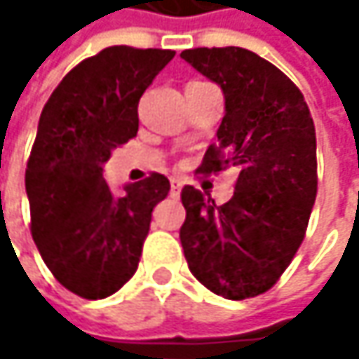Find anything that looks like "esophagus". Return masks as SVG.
Segmentation results:
<instances>
[{"label":"esophagus","mask_w":359,"mask_h":359,"mask_svg":"<svg viewBox=\"0 0 359 359\" xmlns=\"http://www.w3.org/2000/svg\"><path fill=\"white\" fill-rule=\"evenodd\" d=\"M170 189H172V193H179L180 189H182V180L170 179Z\"/></svg>","instance_id":"obj_1"}]
</instances>
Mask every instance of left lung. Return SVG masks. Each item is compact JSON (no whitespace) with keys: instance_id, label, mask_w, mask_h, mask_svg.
<instances>
[{"instance_id":"obj_1","label":"left lung","mask_w":359,"mask_h":359,"mask_svg":"<svg viewBox=\"0 0 359 359\" xmlns=\"http://www.w3.org/2000/svg\"><path fill=\"white\" fill-rule=\"evenodd\" d=\"M180 57L220 85L226 106L197 172L237 170L222 205L182 189L184 257L212 293L255 297L276 285L308 231L318 191L314 120L297 85L250 49L195 47Z\"/></svg>"}]
</instances>
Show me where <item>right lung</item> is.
<instances>
[{"label": "right lung", "instance_id": "obj_1", "mask_svg": "<svg viewBox=\"0 0 359 359\" xmlns=\"http://www.w3.org/2000/svg\"><path fill=\"white\" fill-rule=\"evenodd\" d=\"M172 57V49L106 47L76 64L41 111L25 175L31 235L55 280L79 297L104 299L137 272L151 212L170 191L151 172L116 197L104 164L137 135L139 100Z\"/></svg>", "mask_w": 359, "mask_h": 359}]
</instances>
